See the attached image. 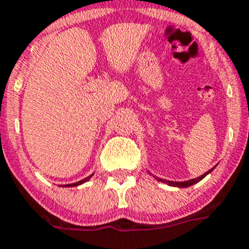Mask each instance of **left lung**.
Masks as SVG:
<instances>
[{
    "label": "left lung",
    "instance_id": "1",
    "mask_svg": "<svg viewBox=\"0 0 249 249\" xmlns=\"http://www.w3.org/2000/svg\"><path fill=\"white\" fill-rule=\"evenodd\" d=\"M212 170H213V168H212L211 170H208V172H207V173H204V174H203V176L198 177V178H196V179H190V180H187V181H170V180H165V179L158 178V177H155V176H153V177H154V178L157 179L158 181H161V183H165V184H168V185H172V187H178V188H188V187H190V185L196 184V183H198V181H200V180H202V179L204 178L205 176H208V174H209V173L212 172Z\"/></svg>",
    "mask_w": 249,
    "mask_h": 249
}]
</instances>
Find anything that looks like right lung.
Returning a JSON list of instances; mask_svg holds the SVG:
<instances>
[{
    "label": "right lung",
    "mask_w": 249,
    "mask_h": 249,
    "mask_svg": "<svg viewBox=\"0 0 249 249\" xmlns=\"http://www.w3.org/2000/svg\"><path fill=\"white\" fill-rule=\"evenodd\" d=\"M92 177V174L90 177H88V178H85V179H83V180H80V181H77V183H72V184H65L64 187H77V185H80V184H83V183H85V181H88L89 179L91 178Z\"/></svg>",
    "instance_id": "obj_1"
}]
</instances>
